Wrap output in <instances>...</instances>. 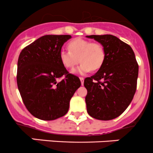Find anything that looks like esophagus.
<instances>
[{
	"instance_id": "esophagus-1",
	"label": "esophagus",
	"mask_w": 153,
	"mask_h": 153,
	"mask_svg": "<svg viewBox=\"0 0 153 153\" xmlns=\"http://www.w3.org/2000/svg\"><path fill=\"white\" fill-rule=\"evenodd\" d=\"M79 79H80V82L82 85H83L84 83V78L83 77H79Z\"/></svg>"
}]
</instances>
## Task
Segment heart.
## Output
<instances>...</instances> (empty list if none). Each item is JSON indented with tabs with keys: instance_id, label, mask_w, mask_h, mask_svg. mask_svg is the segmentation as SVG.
Here are the masks:
<instances>
[{
	"instance_id": "1",
	"label": "heart",
	"mask_w": 153,
	"mask_h": 153,
	"mask_svg": "<svg viewBox=\"0 0 153 153\" xmlns=\"http://www.w3.org/2000/svg\"><path fill=\"white\" fill-rule=\"evenodd\" d=\"M68 48L69 51H60V61L67 69H73L80 61V65L74 71L75 73L83 74L91 70L97 71L105 61V51L100 43L76 39L70 42Z\"/></svg>"
}]
</instances>
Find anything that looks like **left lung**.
<instances>
[{
  "instance_id": "obj_1",
  "label": "left lung",
  "mask_w": 153,
  "mask_h": 153,
  "mask_svg": "<svg viewBox=\"0 0 153 153\" xmlns=\"http://www.w3.org/2000/svg\"><path fill=\"white\" fill-rule=\"evenodd\" d=\"M102 45L105 58L98 72L84 80L88 114L109 120L127 109L137 89L139 66L133 49L112 35L86 36Z\"/></svg>"
}]
</instances>
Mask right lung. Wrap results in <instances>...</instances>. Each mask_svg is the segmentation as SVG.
Returning a JSON list of instances; mask_svg holds the SVG:
<instances>
[{"mask_svg":"<svg viewBox=\"0 0 153 153\" xmlns=\"http://www.w3.org/2000/svg\"><path fill=\"white\" fill-rule=\"evenodd\" d=\"M71 38L46 35L19 54L18 89L27 110L37 118L52 120L65 115L71 98L80 86L79 77L69 74L60 61L61 48Z\"/></svg>","mask_w":153,"mask_h":153,"instance_id":"add662e5","label":"right lung"}]
</instances>
